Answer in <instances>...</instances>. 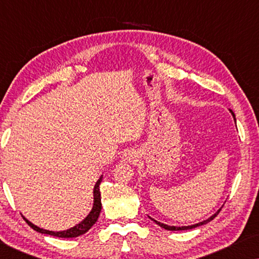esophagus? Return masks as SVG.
Masks as SVG:
<instances>
[{
	"mask_svg": "<svg viewBox=\"0 0 259 259\" xmlns=\"http://www.w3.org/2000/svg\"><path fill=\"white\" fill-rule=\"evenodd\" d=\"M138 159H139V155H138L137 152L133 150L126 151L125 153L122 154V160L126 162H130V164H134V162H137Z\"/></svg>",
	"mask_w": 259,
	"mask_h": 259,
	"instance_id": "esophagus-1",
	"label": "esophagus"
}]
</instances>
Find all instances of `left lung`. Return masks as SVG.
<instances>
[{"instance_id": "obj_1", "label": "left lung", "mask_w": 259, "mask_h": 259, "mask_svg": "<svg viewBox=\"0 0 259 259\" xmlns=\"http://www.w3.org/2000/svg\"><path fill=\"white\" fill-rule=\"evenodd\" d=\"M230 112L232 113V115H233V118H235V114H233V112L231 111V109H230ZM235 120H236V118H235ZM219 212H221V210L219 211H217L215 212V213L212 215V217H210L208 219H206V221H204V222H200V223H198V224H194V225H190V226H169V225H166V224H162V223H160V222H157V221H154V219H152L151 217V219L153 222H155V224H158L159 226H161V228H164L165 230H169V231H179V230H190V229H194V228H197V226H200V225H204V224H206V223H208V222H211L212 219H213L215 215H217Z\"/></svg>"}]
</instances>
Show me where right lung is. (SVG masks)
I'll return each mask as SVG.
<instances>
[{"label":"right lung","mask_w":259,"mask_h":259,"mask_svg":"<svg viewBox=\"0 0 259 259\" xmlns=\"http://www.w3.org/2000/svg\"><path fill=\"white\" fill-rule=\"evenodd\" d=\"M102 180V177L98 180L97 184H95L94 187V205H93V210L91 211V213L87 215L86 219L77 224L74 228L66 230V231H60V232H54V231H47V230L40 229L37 226H35L34 224H31L30 222H28L26 218H23L24 221L27 222V224L30 226L31 229H34L35 231L40 232V233H46V235H51L54 237H61V238H74V237H79L83 233H86L88 230H90L92 226L95 224V222L98 221L99 214H100L101 211V193H100V183Z\"/></svg>","instance_id":"add662e5"}]
</instances>
